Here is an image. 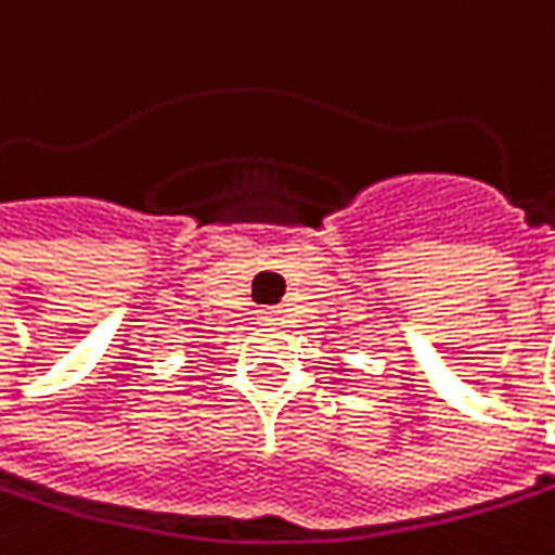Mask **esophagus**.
Wrapping results in <instances>:
<instances>
[{"label": "esophagus", "mask_w": 555, "mask_h": 555, "mask_svg": "<svg viewBox=\"0 0 555 555\" xmlns=\"http://www.w3.org/2000/svg\"><path fill=\"white\" fill-rule=\"evenodd\" d=\"M259 321H262V324H278V312H274V309H262V312H259Z\"/></svg>", "instance_id": "esophagus-1"}]
</instances>
